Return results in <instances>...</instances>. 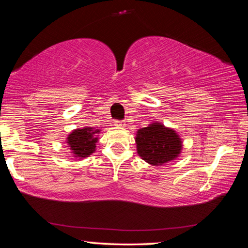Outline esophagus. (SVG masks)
Returning <instances> with one entry per match:
<instances>
[{"mask_svg":"<svg viewBox=\"0 0 248 248\" xmlns=\"http://www.w3.org/2000/svg\"><path fill=\"white\" fill-rule=\"evenodd\" d=\"M114 124L116 125V127H124L125 125V123L124 121H120V120H116Z\"/></svg>","mask_w":248,"mask_h":248,"instance_id":"1","label":"esophagus"}]
</instances>
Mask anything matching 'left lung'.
Here are the masks:
<instances>
[{"instance_id": "8db88e82", "label": "left lung", "mask_w": 248, "mask_h": 248, "mask_svg": "<svg viewBox=\"0 0 248 248\" xmlns=\"http://www.w3.org/2000/svg\"><path fill=\"white\" fill-rule=\"evenodd\" d=\"M136 143L139 156L153 166L174 161L183 149L179 134L159 121H154L148 127L138 130Z\"/></svg>"}]
</instances>
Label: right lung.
I'll list each match as a JSON object with an SVG mask.
<instances>
[{
    "label": "right lung",
    "mask_w": 248,
    "mask_h": 248,
    "mask_svg": "<svg viewBox=\"0 0 248 248\" xmlns=\"http://www.w3.org/2000/svg\"><path fill=\"white\" fill-rule=\"evenodd\" d=\"M100 132L99 129L92 127H84L73 130L68 138L66 144L70 148L71 154L78 159L89 157L92 153L95 152L96 143L98 142L97 134Z\"/></svg>",
    "instance_id": "right-lung-1"
}]
</instances>
